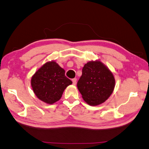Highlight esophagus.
<instances>
[{"label":"esophagus","mask_w":149,"mask_h":149,"mask_svg":"<svg viewBox=\"0 0 149 149\" xmlns=\"http://www.w3.org/2000/svg\"><path fill=\"white\" fill-rule=\"evenodd\" d=\"M72 82H73V84H74V85H75V84H76V83H77V79L76 78L73 79Z\"/></svg>","instance_id":"34e87169"}]
</instances>
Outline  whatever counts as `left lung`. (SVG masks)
Returning <instances> with one entry per match:
<instances>
[{
  "label": "left lung",
  "mask_w": 149,
  "mask_h": 149,
  "mask_svg": "<svg viewBox=\"0 0 149 149\" xmlns=\"http://www.w3.org/2000/svg\"><path fill=\"white\" fill-rule=\"evenodd\" d=\"M115 79L112 72L100 61L84 65L77 86L84 101L91 106L104 103L112 94Z\"/></svg>",
  "instance_id": "left-lung-1"
}]
</instances>
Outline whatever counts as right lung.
Instances as JSON below:
<instances>
[{
  "mask_svg": "<svg viewBox=\"0 0 149 149\" xmlns=\"http://www.w3.org/2000/svg\"><path fill=\"white\" fill-rule=\"evenodd\" d=\"M65 74V70L54 61L44 64L31 79L32 89L37 98L49 104L59 101L64 90L72 84Z\"/></svg>",
  "mask_w": 149,
  "mask_h": 149,
  "instance_id": "obj_1",
  "label": "right lung"
}]
</instances>
